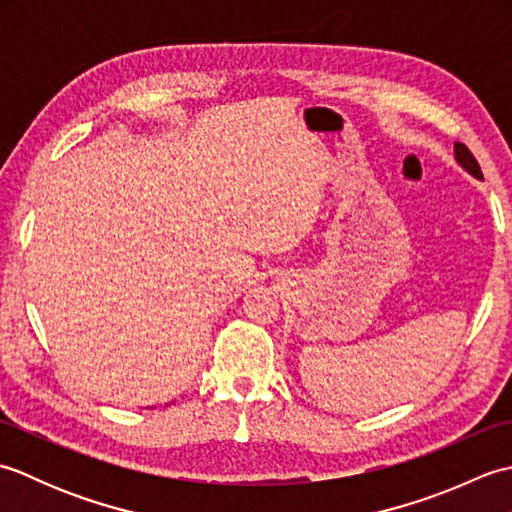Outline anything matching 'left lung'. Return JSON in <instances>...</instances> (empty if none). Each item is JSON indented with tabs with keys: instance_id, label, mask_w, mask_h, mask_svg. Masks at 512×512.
I'll return each instance as SVG.
<instances>
[{
	"instance_id": "1",
	"label": "left lung",
	"mask_w": 512,
	"mask_h": 512,
	"mask_svg": "<svg viewBox=\"0 0 512 512\" xmlns=\"http://www.w3.org/2000/svg\"><path fill=\"white\" fill-rule=\"evenodd\" d=\"M453 151H455V160H458V165H460L464 171H469L473 178L482 180V169H480V165H477V160L473 158L469 147L462 145V143H455Z\"/></svg>"
}]
</instances>
